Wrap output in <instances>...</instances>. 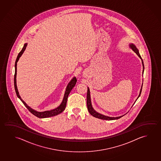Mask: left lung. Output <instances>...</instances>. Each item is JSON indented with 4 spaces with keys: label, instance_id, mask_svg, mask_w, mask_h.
<instances>
[{
    "label": "left lung",
    "instance_id": "8db88e82",
    "mask_svg": "<svg viewBox=\"0 0 161 161\" xmlns=\"http://www.w3.org/2000/svg\"><path fill=\"white\" fill-rule=\"evenodd\" d=\"M129 47H130V49H131L132 50H133L134 53H135L136 55H138L140 58H141V60H142V65H143V73H144V63H143V61L142 59V57H141V55L139 54V50H138V49H137V47H136V46L135 45V44H134L133 43H131L129 44ZM142 87H143V83H142V87H141V91H140V93H139V95L138 96V98H137V99L136 100H138V98L140 97V96H141V92H142ZM87 108H88V111H89V113H90V114L91 115H92L93 116H94L95 118H98V119H102V120H117V119H120V118H121V117H123L124 116V115H126V114H125L124 115H122V116H118V117H110V116H106V115H102L101 114H100V113H98V112H97L96 110H94V108H93L92 107V102H91V95H90V91H89V88L88 87H87ZM136 101H135V102H136ZM135 102H134V103H135ZM134 103L133 104V105H134Z\"/></svg>",
    "mask_w": 161,
    "mask_h": 161
}]
</instances>
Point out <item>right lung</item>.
Instances as JSON below:
<instances>
[{
	"label": "right lung",
	"instance_id": "obj_1",
	"mask_svg": "<svg viewBox=\"0 0 161 161\" xmlns=\"http://www.w3.org/2000/svg\"><path fill=\"white\" fill-rule=\"evenodd\" d=\"M27 45V43H25L23 48L22 49V50L20 51V53L18 54L17 59L15 60V74H14V88H15V92H16V95L17 96V97L20 99V101L22 102L24 105L26 106V108L28 109L30 112L32 113L33 115L37 116L38 118H47L49 117H52L56 115H59V114H60L63 112L66 107V102H67V100H68V97L69 96V93L70 91H72L73 88L74 87L75 85L77 83V79L76 78L74 77L71 79V80L69 82V83L66 86V89L64 93V97H63V100L61 102V104L59 105L58 107H56L54 109L51 110H47V111H42V112H39L36 110H33V108H32L31 107L28 106L27 105L26 102H25L20 97L18 92V89H17V82H16V77H17V62H18L19 59L20 58V56H22V55L23 54L25 50H26V47Z\"/></svg>",
	"mask_w": 161,
	"mask_h": 161
}]
</instances>
